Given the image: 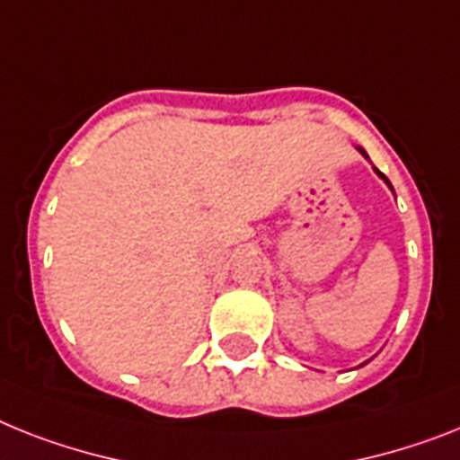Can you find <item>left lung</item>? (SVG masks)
<instances>
[{
	"label": "left lung",
	"instance_id": "1",
	"mask_svg": "<svg viewBox=\"0 0 460 460\" xmlns=\"http://www.w3.org/2000/svg\"><path fill=\"white\" fill-rule=\"evenodd\" d=\"M358 150H359V155H362V157H364V159H369V155L364 153V147H358ZM374 171H376V173H378V178H383V183H385V185H388V188H390V190H393V185H390V181H388V178L383 176L381 171L376 169V166H374ZM364 364H367V362H364ZM364 364H362V367H364Z\"/></svg>",
	"mask_w": 460,
	"mask_h": 460
}]
</instances>
